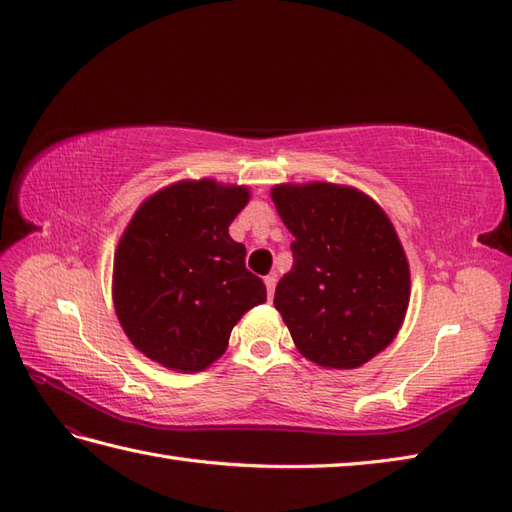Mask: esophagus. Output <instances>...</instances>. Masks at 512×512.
<instances>
[{"label": "esophagus", "instance_id": "1", "mask_svg": "<svg viewBox=\"0 0 512 512\" xmlns=\"http://www.w3.org/2000/svg\"><path fill=\"white\" fill-rule=\"evenodd\" d=\"M276 282H278V276H276V274H269V276H265V287H267V295H269V298H274Z\"/></svg>", "mask_w": 512, "mask_h": 512}]
</instances>
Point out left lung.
<instances>
[{
	"label": "left lung",
	"mask_w": 512,
	"mask_h": 512,
	"mask_svg": "<svg viewBox=\"0 0 512 512\" xmlns=\"http://www.w3.org/2000/svg\"><path fill=\"white\" fill-rule=\"evenodd\" d=\"M295 236L274 304L293 344L322 368H359L392 344L410 304V265L388 214L361 190L280 184L271 190Z\"/></svg>",
	"instance_id": "1"
}]
</instances>
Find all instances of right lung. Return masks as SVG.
I'll list each match as a JSON object with an SVG mask.
<instances>
[{"mask_svg":"<svg viewBox=\"0 0 512 512\" xmlns=\"http://www.w3.org/2000/svg\"><path fill=\"white\" fill-rule=\"evenodd\" d=\"M245 186L177 181L146 199L113 256V306L142 355L177 372L206 370L241 317L267 300L230 223Z\"/></svg>","mask_w":512,"mask_h":512,"instance_id":"obj_1","label":"right lung"}]
</instances>
